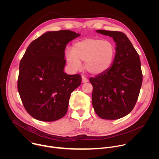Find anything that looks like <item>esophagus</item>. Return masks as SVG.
I'll return each instance as SVG.
<instances>
[{
	"instance_id": "esophagus-1",
	"label": "esophagus",
	"mask_w": 159,
	"mask_h": 159,
	"mask_svg": "<svg viewBox=\"0 0 159 159\" xmlns=\"http://www.w3.org/2000/svg\"><path fill=\"white\" fill-rule=\"evenodd\" d=\"M82 81L83 83H86V82H87L89 80H88L87 78L85 76L82 75Z\"/></svg>"
}]
</instances>
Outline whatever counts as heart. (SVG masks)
<instances>
[{
  "mask_svg": "<svg viewBox=\"0 0 159 159\" xmlns=\"http://www.w3.org/2000/svg\"><path fill=\"white\" fill-rule=\"evenodd\" d=\"M116 55L115 45L110 41L86 38L74 44L72 50H67L66 61L74 70H79L81 61H85V69L90 74H100L111 67Z\"/></svg>",
  "mask_w": 159,
  "mask_h": 159,
  "instance_id": "b5f03b06",
  "label": "heart"
}]
</instances>
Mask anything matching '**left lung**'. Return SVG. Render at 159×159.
<instances>
[{
  "label": "left lung",
  "instance_id": "left-lung-1",
  "mask_svg": "<svg viewBox=\"0 0 159 159\" xmlns=\"http://www.w3.org/2000/svg\"><path fill=\"white\" fill-rule=\"evenodd\" d=\"M97 32L112 37L116 47L114 62L109 69L89 79L93 87L92 103L100 118L118 120L129 114L139 98L143 80L140 59L125 33Z\"/></svg>",
  "mask_w": 159,
  "mask_h": 159
}]
</instances>
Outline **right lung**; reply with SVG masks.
Returning <instances> with one entry per match:
<instances>
[{
  "label": "right lung",
  "instance_id": "1",
  "mask_svg": "<svg viewBox=\"0 0 159 159\" xmlns=\"http://www.w3.org/2000/svg\"><path fill=\"white\" fill-rule=\"evenodd\" d=\"M79 36L69 30L47 32L31 43L20 60L18 92L34 119L53 121L66 115L71 93L80 85L82 77L64 72L65 50Z\"/></svg>",
  "mask_w": 159,
  "mask_h": 159
}]
</instances>
